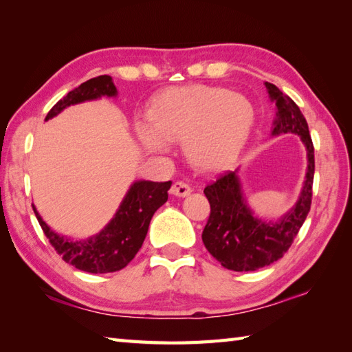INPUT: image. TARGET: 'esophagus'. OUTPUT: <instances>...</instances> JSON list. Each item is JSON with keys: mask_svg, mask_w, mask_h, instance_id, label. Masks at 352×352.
<instances>
[{"mask_svg": "<svg viewBox=\"0 0 352 352\" xmlns=\"http://www.w3.org/2000/svg\"><path fill=\"white\" fill-rule=\"evenodd\" d=\"M190 192L192 188L186 182H175L170 188V193L175 197H188Z\"/></svg>", "mask_w": 352, "mask_h": 352, "instance_id": "esophagus-1", "label": "esophagus"}]
</instances>
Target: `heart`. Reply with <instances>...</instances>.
I'll use <instances>...</instances> for the list:
<instances>
[{"mask_svg": "<svg viewBox=\"0 0 352 352\" xmlns=\"http://www.w3.org/2000/svg\"><path fill=\"white\" fill-rule=\"evenodd\" d=\"M149 122L136 125L149 153H164L169 142L183 140L184 154L199 169L230 162L248 139L256 109L245 95L230 89L188 85L170 87L154 100Z\"/></svg>", "mask_w": 352, "mask_h": 352, "instance_id": "obj_1", "label": "heart"}]
</instances>
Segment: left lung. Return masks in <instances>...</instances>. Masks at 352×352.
I'll use <instances>...</instances> for the list:
<instances>
[{
    "label": "left lung",
    "mask_w": 352,
    "mask_h": 352,
    "mask_svg": "<svg viewBox=\"0 0 352 352\" xmlns=\"http://www.w3.org/2000/svg\"><path fill=\"white\" fill-rule=\"evenodd\" d=\"M266 89L278 107L272 134H298L307 146L309 169L300 201L275 223L254 218L245 204L236 170L223 172L204 189L210 203V216L203 231V242L223 267L236 272L257 271L281 258L294 243L311 207L315 146L307 121L295 101L275 85L266 81Z\"/></svg>",
    "instance_id": "obj_1"
}]
</instances>
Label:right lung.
<instances>
[{"label":"right lung","mask_w":352,"mask_h":352,"mask_svg":"<svg viewBox=\"0 0 352 352\" xmlns=\"http://www.w3.org/2000/svg\"><path fill=\"white\" fill-rule=\"evenodd\" d=\"M102 95H116V86L110 76H100L81 83L52 106L45 121L58 115L71 104L95 100ZM169 188L170 182H136L109 226L87 241L76 242L58 236L42 221L34 206L33 210L43 234L66 263L91 274L116 272L129 265L140 250L153 214L168 201Z\"/></svg>","instance_id":"right-lung-1"}]
</instances>
